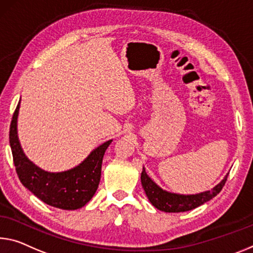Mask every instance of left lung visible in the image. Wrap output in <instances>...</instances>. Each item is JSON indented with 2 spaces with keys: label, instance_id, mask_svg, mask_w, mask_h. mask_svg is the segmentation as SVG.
I'll list each match as a JSON object with an SVG mask.
<instances>
[{
  "label": "left lung",
  "instance_id": "1",
  "mask_svg": "<svg viewBox=\"0 0 253 253\" xmlns=\"http://www.w3.org/2000/svg\"><path fill=\"white\" fill-rule=\"evenodd\" d=\"M227 175L228 174H226L222 181L211 190H207L196 195H180L163 190L162 188H160L153 180L148 177L144 168L141 174V181L148 200L155 208H158L159 211H166V213H180V211L194 210V208L203 205L208 200L214 198L222 190L227 180Z\"/></svg>",
  "mask_w": 253,
  "mask_h": 253
}]
</instances>
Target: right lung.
I'll return each mask as SVG.
<instances>
[{"label":"right lung","instance_id":"1","mask_svg":"<svg viewBox=\"0 0 253 253\" xmlns=\"http://www.w3.org/2000/svg\"><path fill=\"white\" fill-rule=\"evenodd\" d=\"M18 103L10 126V146L20 181L47 205L66 211L83 207L93 197L101 178L102 159L112 139L94 148L89 156L73 169L47 172L40 169L23 153L18 138Z\"/></svg>","mask_w":253,"mask_h":253}]
</instances>
